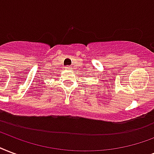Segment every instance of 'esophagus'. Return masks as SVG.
<instances>
[{
    "instance_id": "esophagus-1",
    "label": "esophagus",
    "mask_w": 154,
    "mask_h": 154,
    "mask_svg": "<svg viewBox=\"0 0 154 154\" xmlns=\"http://www.w3.org/2000/svg\"><path fill=\"white\" fill-rule=\"evenodd\" d=\"M65 69L69 70V69H72V68H71V67H69V66H67V67H65Z\"/></svg>"
}]
</instances>
